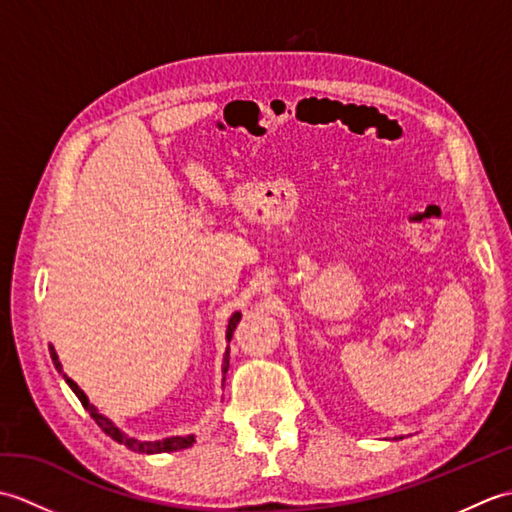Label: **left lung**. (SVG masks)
Returning a JSON list of instances; mask_svg holds the SVG:
<instances>
[{
	"label": "left lung",
	"instance_id": "1",
	"mask_svg": "<svg viewBox=\"0 0 512 512\" xmlns=\"http://www.w3.org/2000/svg\"><path fill=\"white\" fill-rule=\"evenodd\" d=\"M394 440H402V438H394Z\"/></svg>",
	"mask_w": 512,
	"mask_h": 512
}]
</instances>
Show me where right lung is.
I'll return each instance as SVG.
<instances>
[{"label":"right lung","mask_w":512,"mask_h":512,"mask_svg":"<svg viewBox=\"0 0 512 512\" xmlns=\"http://www.w3.org/2000/svg\"><path fill=\"white\" fill-rule=\"evenodd\" d=\"M239 319H242V312H233L231 314V319H228V325H226V341H231L233 339V332H235V328H237V323H239ZM50 356H52V363H54V367H57V372L65 378V383L70 385V389L74 391L76 394V398L81 400V405L90 411V416L96 420V424H99V427L107 433V436H110L112 440H116L118 444H125L127 449H132V451H136V453H147V455H154V453H171V451H180V449H189V447H193V442H195V436H171V438H165V440H154V442H147V440H136V438H129L127 433L123 431V429H118L116 424L107 418V416H103V413H99V409H96L92 402L88 400V396H85V391L74 383V380L63 372V365H61V361H59V356H57V350H54V347L50 345ZM228 372V347H226V352H224V361H222V374H226Z\"/></svg>","instance_id":"1"}]
</instances>
